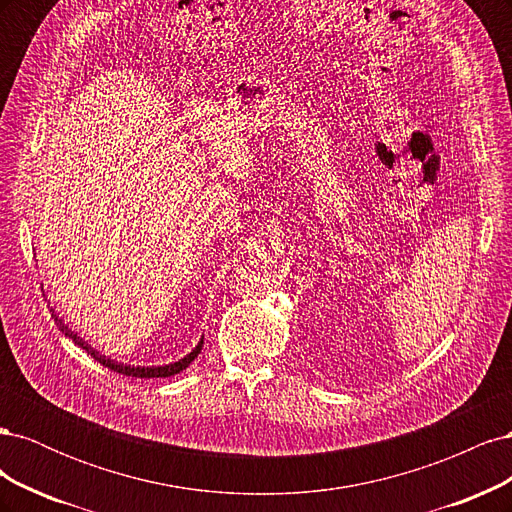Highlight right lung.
<instances>
[{
  "label": "right lung",
  "instance_id": "right-lung-1",
  "mask_svg": "<svg viewBox=\"0 0 512 512\" xmlns=\"http://www.w3.org/2000/svg\"><path fill=\"white\" fill-rule=\"evenodd\" d=\"M51 316L55 318V324L59 327V331L64 333L66 337H70L72 342L76 344V346H81L87 354H91L94 356V359L100 363V365H104V367H108L111 371H117V374H123V376H132V378H168V376H175V374H179V371H183L185 367H188L196 356H198V352L203 350V339L205 337H200V342L196 344V348L190 352V354H185L183 359H179V361H175V363H168V365H160V367H134V365H123V363H117V361H111V359H106L104 354H100L98 350H94L91 348L83 337H79L76 335L68 324L59 318V314H55V309H51Z\"/></svg>",
  "mask_w": 512,
  "mask_h": 512
}]
</instances>
